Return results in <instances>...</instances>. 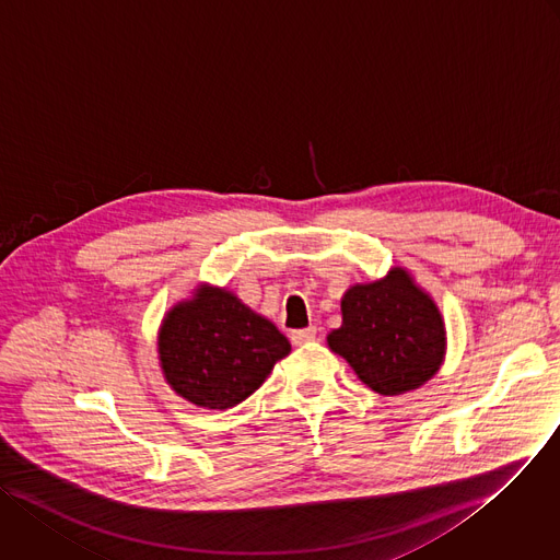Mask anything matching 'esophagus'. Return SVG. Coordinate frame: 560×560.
Returning <instances> with one entry per match:
<instances>
[{
    "mask_svg": "<svg viewBox=\"0 0 560 560\" xmlns=\"http://www.w3.org/2000/svg\"><path fill=\"white\" fill-rule=\"evenodd\" d=\"M315 335H317V328H315V326L300 328V330H291V342H293L295 347H300V345H306V342L315 340Z\"/></svg>",
    "mask_w": 560,
    "mask_h": 560,
    "instance_id": "1",
    "label": "esophagus"
}]
</instances>
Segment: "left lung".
Segmentation results:
<instances>
[{
	"label": "left lung",
	"instance_id": "left-lung-1",
	"mask_svg": "<svg viewBox=\"0 0 560 560\" xmlns=\"http://www.w3.org/2000/svg\"><path fill=\"white\" fill-rule=\"evenodd\" d=\"M362 384L395 397L430 382L445 360V322L406 267L342 295V326L326 335Z\"/></svg>",
	"mask_w": 560,
	"mask_h": 560
}]
</instances>
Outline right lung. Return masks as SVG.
<instances>
[{
  "label": "right lung",
  "mask_w": 560,
  "mask_h": 560,
  "mask_svg": "<svg viewBox=\"0 0 560 560\" xmlns=\"http://www.w3.org/2000/svg\"><path fill=\"white\" fill-rule=\"evenodd\" d=\"M156 351L178 397L198 408L228 410L265 384L291 345L234 291L200 282L165 313Z\"/></svg>",
  "instance_id": "1"
}]
</instances>
